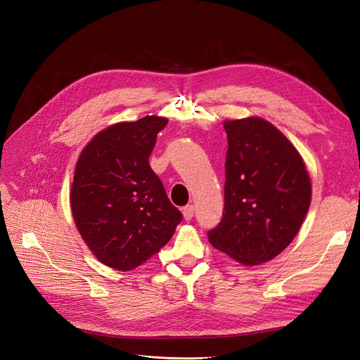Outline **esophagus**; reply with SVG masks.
I'll list each match as a JSON object with an SVG mask.
<instances>
[{
	"mask_svg": "<svg viewBox=\"0 0 360 360\" xmlns=\"http://www.w3.org/2000/svg\"><path fill=\"white\" fill-rule=\"evenodd\" d=\"M194 212H195V209H194V205H193V204H188V205H185L184 209H182L184 219H185V220H191V219L194 217Z\"/></svg>",
	"mask_w": 360,
	"mask_h": 360,
	"instance_id": "esophagus-1",
	"label": "esophagus"
}]
</instances>
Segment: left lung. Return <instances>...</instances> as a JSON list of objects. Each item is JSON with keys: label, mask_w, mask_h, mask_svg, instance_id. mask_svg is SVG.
<instances>
[{"label": "left lung", "mask_w": 360, "mask_h": 360, "mask_svg": "<svg viewBox=\"0 0 360 360\" xmlns=\"http://www.w3.org/2000/svg\"><path fill=\"white\" fill-rule=\"evenodd\" d=\"M228 134L223 217L213 247L245 266L285 251L309 210L312 186L299 151L269 121H224Z\"/></svg>", "instance_id": "1"}]
</instances>
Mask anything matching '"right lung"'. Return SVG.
Listing matches in <instances>:
<instances>
[{"mask_svg": "<svg viewBox=\"0 0 360 360\" xmlns=\"http://www.w3.org/2000/svg\"><path fill=\"white\" fill-rule=\"evenodd\" d=\"M166 118L148 115L101 131L75 165L70 202L89 250L105 266L129 271L163 248L182 220L148 165Z\"/></svg>", "mask_w": 360, "mask_h": 360, "instance_id": "1", "label": "right lung"}]
</instances>
